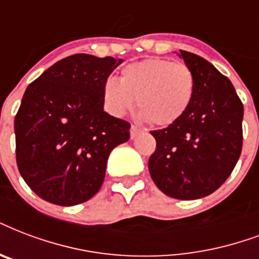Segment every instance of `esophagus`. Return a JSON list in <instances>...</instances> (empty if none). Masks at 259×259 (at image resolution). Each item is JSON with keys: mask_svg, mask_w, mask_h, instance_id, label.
I'll list each match as a JSON object with an SVG mask.
<instances>
[{"mask_svg": "<svg viewBox=\"0 0 259 259\" xmlns=\"http://www.w3.org/2000/svg\"><path fill=\"white\" fill-rule=\"evenodd\" d=\"M140 133H141V129H140V127H137V126L132 125V127H130V138L137 137Z\"/></svg>", "mask_w": 259, "mask_h": 259, "instance_id": "obj_1", "label": "esophagus"}]
</instances>
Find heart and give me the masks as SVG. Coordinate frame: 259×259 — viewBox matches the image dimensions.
Returning a JSON list of instances; mask_svg holds the SVG:
<instances>
[{
    "label": "heart",
    "instance_id": "heart-1",
    "mask_svg": "<svg viewBox=\"0 0 259 259\" xmlns=\"http://www.w3.org/2000/svg\"><path fill=\"white\" fill-rule=\"evenodd\" d=\"M195 92V77L181 62L149 58L122 69L119 80L108 77L103 84L104 106L121 118L137 106L140 116L156 126L178 122L190 108Z\"/></svg>",
    "mask_w": 259,
    "mask_h": 259
}]
</instances>
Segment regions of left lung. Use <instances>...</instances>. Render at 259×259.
I'll list each match as a JSON object with an SVG mask.
<instances>
[{
    "label": "left lung",
    "mask_w": 259,
    "mask_h": 259,
    "mask_svg": "<svg viewBox=\"0 0 259 259\" xmlns=\"http://www.w3.org/2000/svg\"><path fill=\"white\" fill-rule=\"evenodd\" d=\"M178 55L195 77L194 98L179 121L151 132L156 151L148 167L164 194L197 200L216 191L238 163L243 104L232 82L206 59L185 50Z\"/></svg>",
    "instance_id": "obj_1"
}]
</instances>
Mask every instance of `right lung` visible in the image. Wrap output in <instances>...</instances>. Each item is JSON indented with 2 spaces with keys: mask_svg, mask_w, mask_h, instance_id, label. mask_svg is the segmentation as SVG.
Listing matches in <instances>:
<instances>
[{
  "mask_svg": "<svg viewBox=\"0 0 259 259\" xmlns=\"http://www.w3.org/2000/svg\"><path fill=\"white\" fill-rule=\"evenodd\" d=\"M122 59L74 54L27 87L15 118L16 160L40 198L72 206L102 187L110 152L130 138L129 122L103 110V84Z\"/></svg>",
  "mask_w": 259,
  "mask_h": 259,
  "instance_id": "1",
  "label": "right lung"
}]
</instances>
